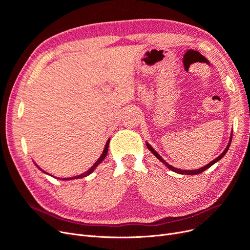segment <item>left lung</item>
Listing matches in <instances>:
<instances>
[{"label":"left lung","mask_w":250,"mask_h":250,"mask_svg":"<svg viewBox=\"0 0 250 250\" xmlns=\"http://www.w3.org/2000/svg\"><path fill=\"white\" fill-rule=\"evenodd\" d=\"M232 134H233V130L231 132V135H230V140H229V143H228V145H227V147L225 148V150L223 151V153L220 155V156H218L217 158L215 159V160H213V161H211L209 162L208 164H207L206 166H204V167H201L200 169H195V170H183V169H179V168H176V167H174V166H172V165H170V164H168L162 157L157 153L155 150H154V148L150 145V144L148 143V142H146V145H147V148L156 156V158L157 159H159L168 169H170V170H172V171H174V172H176V173H179V174H187V175H194V174H200V173H202V172H204L206 169H208V168H209L211 167L212 165H214L215 163H217L218 161H220L223 157L225 156V154L227 153V151L229 150V147H230V144H231V141H232Z\"/></svg>","instance_id":"obj_1"}]
</instances>
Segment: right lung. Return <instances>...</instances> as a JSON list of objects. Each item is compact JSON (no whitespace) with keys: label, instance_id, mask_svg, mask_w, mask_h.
Here are the masks:
<instances>
[{"label":"right lung","instance_id":"right-lung-1","mask_svg":"<svg viewBox=\"0 0 250 250\" xmlns=\"http://www.w3.org/2000/svg\"><path fill=\"white\" fill-rule=\"evenodd\" d=\"M109 141H110V139H108L107 140V142H106V144H105V147H104V149H103V152H102V154H101V156L99 157L98 158V160L93 164V166H92L89 170H87L86 172H84V173H82V174H80V175H77V176H73V177H69V178H61V177H55V178H57V179H60V180H72V179H79V178H83V177H86V176H88V175H90L92 172L94 171V170L96 169V167L105 159V157H106V155H107V152H108V147H109ZM34 164H35V162H34ZM36 165V164H35ZM37 166V165H36ZM37 168L41 170V171H42L43 173H45V174H48L47 172H45L44 170H42L41 167H38L37 166ZM48 175H50V174H48ZM50 176H52V175H50Z\"/></svg>","mask_w":250,"mask_h":250}]
</instances>
